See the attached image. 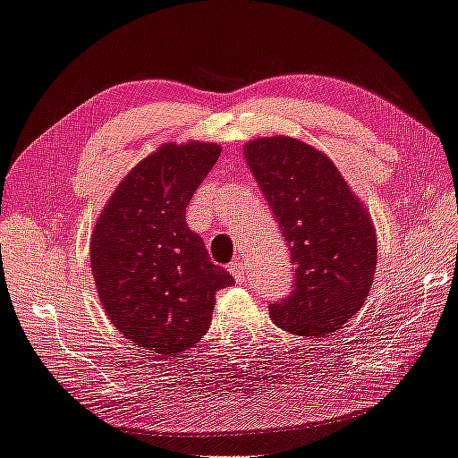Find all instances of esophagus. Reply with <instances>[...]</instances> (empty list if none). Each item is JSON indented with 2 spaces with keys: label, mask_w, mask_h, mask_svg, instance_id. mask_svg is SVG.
<instances>
[{
  "label": "esophagus",
  "mask_w": 458,
  "mask_h": 458,
  "mask_svg": "<svg viewBox=\"0 0 458 458\" xmlns=\"http://www.w3.org/2000/svg\"><path fill=\"white\" fill-rule=\"evenodd\" d=\"M229 273L235 276L237 283L245 281V265H242V260H239V259L231 260V263H229Z\"/></svg>",
  "instance_id": "esophagus-1"
}]
</instances>
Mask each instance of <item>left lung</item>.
I'll list each match as a JSON object with an SVG mask.
<instances>
[{"label": "left lung", "instance_id": "8db88e82", "mask_svg": "<svg viewBox=\"0 0 458 458\" xmlns=\"http://www.w3.org/2000/svg\"><path fill=\"white\" fill-rule=\"evenodd\" d=\"M247 164L291 249L293 293L268 304L278 328L324 338L366 302L377 263L376 231L322 152L296 138L253 140Z\"/></svg>", "mask_w": 458, "mask_h": 458}]
</instances>
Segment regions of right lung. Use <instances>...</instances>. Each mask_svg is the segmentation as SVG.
Here are the masks:
<instances>
[{
	"mask_svg": "<svg viewBox=\"0 0 458 458\" xmlns=\"http://www.w3.org/2000/svg\"><path fill=\"white\" fill-rule=\"evenodd\" d=\"M219 154L217 144L162 146L120 182L90 239L108 318L130 344L162 358H180L201 340L216 293L235 283L185 223V208Z\"/></svg>",
	"mask_w": 458,
	"mask_h": 458,
	"instance_id": "add662e5",
	"label": "right lung"
}]
</instances>
